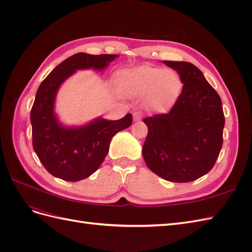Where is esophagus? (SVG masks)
<instances>
[{
    "instance_id": "1",
    "label": "esophagus",
    "mask_w": 252,
    "mask_h": 252,
    "mask_svg": "<svg viewBox=\"0 0 252 252\" xmlns=\"http://www.w3.org/2000/svg\"><path fill=\"white\" fill-rule=\"evenodd\" d=\"M141 118H142V112H140V111H135V112L133 113V119H134L135 121H139V120H141Z\"/></svg>"
}]
</instances>
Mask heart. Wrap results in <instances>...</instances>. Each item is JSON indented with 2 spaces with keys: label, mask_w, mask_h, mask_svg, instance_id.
<instances>
[{
  "label": "heart",
  "mask_w": 252,
  "mask_h": 252,
  "mask_svg": "<svg viewBox=\"0 0 252 252\" xmlns=\"http://www.w3.org/2000/svg\"><path fill=\"white\" fill-rule=\"evenodd\" d=\"M122 86L129 95H147V107L161 109L178 94L181 79L173 70L141 66L123 74Z\"/></svg>",
  "instance_id": "b5f03b06"
}]
</instances>
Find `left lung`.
Masks as SVG:
<instances>
[{"mask_svg":"<svg viewBox=\"0 0 252 252\" xmlns=\"http://www.w3.org/2000/svg\"><path fill=\"white\" fill-rule=\"evenodd\" d=\"M164 64L179 72L184 86L169 112L143 120L148 127L143 157L158 177L191 182L209 172L219 158L225 125L222 101L193 64Z\"/></svg>","mask_w":252,"mask_h":252,"instance_id":"1","label":"left lung"}]
</instances>
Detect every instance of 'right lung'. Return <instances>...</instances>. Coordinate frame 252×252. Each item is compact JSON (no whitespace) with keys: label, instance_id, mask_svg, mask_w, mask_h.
I'll return each mask as SVG.
<instances>
[{"label":"right lung","instance_id":"1","mask_svg":"<svg viewBox=\"0 0 252 252\" xmlns=\"http://www.w3.org/2000/svg\"><path fill=\"white\" fill-rule=\"evenodd\" d=\"M117 57L77 53L58 65L37 88L30 111L32 145L45 169L55 177L69 182L88 178L107 156L112 136L132 124V114L127 113L117 121L97 119L86 126L66 128L53 112L57 91L69 75L87 68L101 70Z\"/></svg>","mask_w":252,"mask_h":252}]
</instances>
